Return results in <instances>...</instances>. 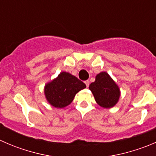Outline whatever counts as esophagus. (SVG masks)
Returning <instances> with one entry per match:
<instances>
[{
  "mask_svg": "<svg viewBox=\"0 0 156 156\" xmlns=\"http://www.w3.org/2000/svg\"><path fill=\"white\" fill-rule=\"evenodd\" d=\"M84 83H85L86 86H87V87L88 86H89V84H90V81H88V80H87V81H84Z\"/></svg>",
  "mask_w": 156,
  "mask_h": 156,
  "instance_id": "1",
  "label": "esophagus"
}]
</instances>
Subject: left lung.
Masks as SVG:
<instances>
[{"label":"left lung","instance_id":"1","mask_svg":"<svg viewBox=\"0 0 156 156\" xmlns=\"http://www.w3.org/2000/svg\"><path fill=\"white\" fill-rule=\"evenodd\" d=\"M89 89L97 104L103 108L114 107L120 98L119 87L106 72H102L96 75L95 81L90 84Z\"/></svg>","mask_w":156,"mask_h":156}]
</instances>
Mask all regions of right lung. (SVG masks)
Masks as SVG:
<instances>
[{"label":"right lung","instance_id":"1","mask_svg":"<svg viewBox=\"0 0 156 156\" xmlns=\"http://www.w3.org/2000/svg\"><path fill=\"white\" fill-rule=\"evenodd\" d=\"M85 87V84L75 75L62 72L56 78L45 84L44 93L47 101L52 106L62 108L69 106L77 93Z\"/></svg>","mask_w":156,"mask_h":156}]
</instances>
